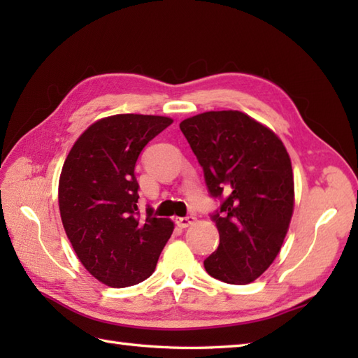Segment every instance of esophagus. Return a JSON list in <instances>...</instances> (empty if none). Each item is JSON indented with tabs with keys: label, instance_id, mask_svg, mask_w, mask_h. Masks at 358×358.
Wrapping results in <instances>:
<instances>
[{
	"label": "esophagus",
	"instance_id": "34e87169",
	"mask_svg": "<svg viewBox=\"0 0 358 358\" xmlns=\"http://www.w3.org/2000/svg\"><path fill=\"white\" fill-rule=\"evenodd\" d=\"M194 222H195V217L194 215L177 218V224L181 227V229H185V227H189L191 224H194Z\"/></svg>",
	"mask_w": 358,
	"mask_h": 358
}]
</instances>
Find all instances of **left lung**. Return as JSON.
Instances as JSON below:
<instances>
[{
  "label": "left lung",
  "instance_id": "obj_1",
  "mask_svg": "<svg viewBox=\"0 0 358 358\" xmlns=\"http://www.w3.org/2000/svg\"><path fill=\"white\" fill-rule=\"evenodd\" d=\"M199 159L220 245L204 260L210 277L248 285L278 255L294 212V175L283 143L238 110L204 112L180 123Z\"/></svg>",
  "mask_w": 358,
  "mask_h": 358
}]
</instances>
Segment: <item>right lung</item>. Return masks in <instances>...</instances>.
<instances>
[{"instance_id":"1","label":"right lung","mask_w":358,"mask_h":358,"mask_svg":"<svg viewBox=\"0 0 358 358\" xmlns=\"http://www.w3.org/2000/svg\"><path fill=\"white\" fill-rule=\"evenodd\" d=\"M172 120L121 113L89 126L63 164L59 214L75 254L89 273L110 287L149 278L173 223L138 209L135 163L144 146Z\"/></svg>"}]
</instances>
